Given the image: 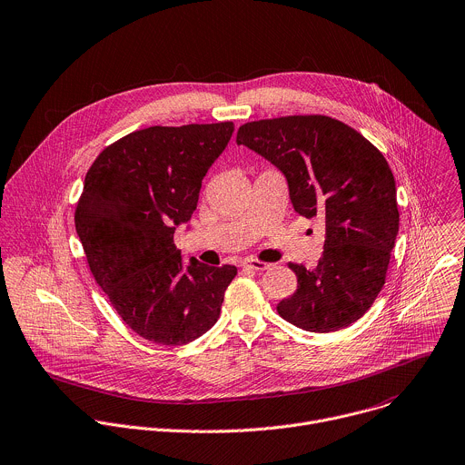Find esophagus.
I'll list each match as a JSON object with an SVG mask.
<instances>
[{
	"label": "esophagus",
	"instance_id": "obj_1",
	"mask_svg": "<svg viewBox=\"0 0 465 465\" xmlns=\"http://www.w3.org/2000/svg\"><path fill=\"white\" fill-rule=\"evenodd\" d=\"M242 266H244V268H250V270H255V272H262V270H268V268H270L268 262L259 261V259H253V257L244 259V261H242Z\"/></svg>",
	"mask_w": 465,
	"mask_h": 465
}]
</instances>
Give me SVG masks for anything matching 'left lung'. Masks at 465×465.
<instances>
[{
    "label": "left lung",
    "mask_w": 465,
    "mask_h": 465,
    "mask_svg": "<svg viewBox=\"0 0 465 465\" xmlns=\"http://www.w3.org/2000/svg\"><path fill=\"white\" fill-rule=\"evenodd\" d=\"M244 143L286 177L293 210L325 223L316 268L288 262L297 290L277 314L308 332L358 322L381 292L400 228L396 183L381 151L354 127L325 114L246 122Z\"/></svg>",
    "instance_id": "1"
}]
</instances>
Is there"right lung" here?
<instances>
[{"label": "right lung", "mask_w": 465, "mask_h": 465, "mask_svg": "<svg viewBox=\"0 0 465 465\" xmlns=\"http://www.w3.org/2000/svg\"><path fill=\"white\" fill-rule=\"evenodd\" d=\"M233 122L151 125L100 151L87 170L74 226L89 270L140 338L184 345L210 331L237 268L192 259L183 268L175 224L190 221L203 177Z\"/></svg>", "instance_id": "1"}]
</instances>
